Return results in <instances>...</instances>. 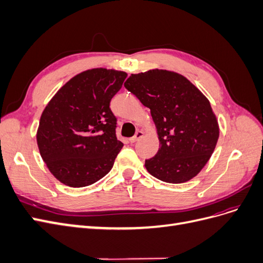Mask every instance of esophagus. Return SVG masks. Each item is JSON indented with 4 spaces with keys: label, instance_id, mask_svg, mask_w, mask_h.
Returning <instances> with one entry per match:
<instances>
[{
    "label": "esophagus",
    "instance_id": "obj_1",
    "mask_svg": "<svg viewBox=\"0 0 263 263\" xmlns=\"http://www.w3.org/2000/svg\"><path fill=\"white\" fill-rule=\"evenodd\" d=\"M142 136H144V132L138 130L136 134H135V136H134V137L129 138V141H130V142H136V141H137V140H139Z\"/></svg>",
    "mask_w": 263,
    "mask_h": 263
}]
</instances>
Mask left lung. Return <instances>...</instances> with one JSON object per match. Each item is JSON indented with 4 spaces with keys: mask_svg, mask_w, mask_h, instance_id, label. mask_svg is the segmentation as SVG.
I'll use <instances>...</instances> for the list:
<instances>
[{
    "mask_svg": "<svg viewBox=\"0 0 263 263\" xmlns=\"http://www.w3.org/2000/svg\"><path fill=\"white\" fill-rule=\"evenodd\" d=\"M124 86L150 108L160 148L145 161L148 172L168 183L194 178L216 147L219 128L209 100L183 76L166 70L132 74Z\"/></svg>",
    "mask_w": 263,
    "mask_h": 263,
    "instance_id": "8db88e82",
    "label": "left lung"
}]
</instances>
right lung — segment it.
<instances>
[{
	"label": "right lung",
	"instance_id": "right-lung-1",
	"mask_svg": "<svg viewBox=\"0 0 263 263\" xmlns=\"http://www.w3.org/2000/svg\"><path fill=\"white\" fill-rule=\"evenodd\" d=\"M127 77L97 68L77 74L55 93L42 114L37 144L55 179L71 187L91 185L113 168L123 148L109 107Z\"/></svg>",
	"mask_w": 263,
	"mask_h": 263
}]
</instances>
